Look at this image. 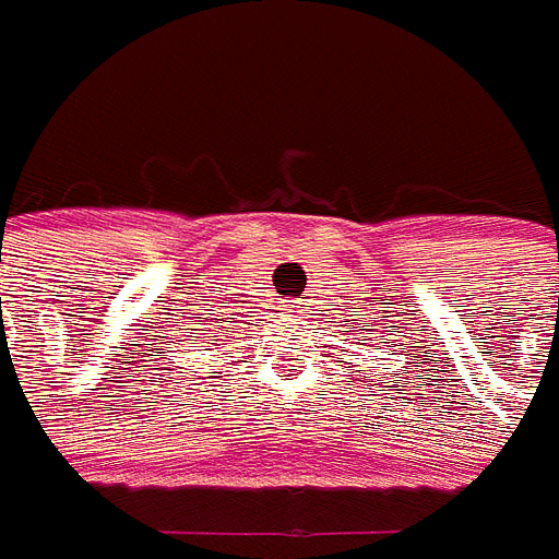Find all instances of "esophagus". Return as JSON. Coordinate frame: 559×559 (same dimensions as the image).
I'll return each instance as SVG.
<instances>
[{
  "label": "esophagus",
  "mask_w": 559,
  "mask_h": 559,
  "mask_svg": "<svg viewBox=\"0 0 559 559\" xmlns=\"http://www.w3.org/2000/svg\"><path fill=\"white\" fill-rule=\"evenodd\" d=\"M284 311H287V313H299V311H290V308H284Z\"/></svg>",
  "instance_id": "34e87169"
}]
</instances>
